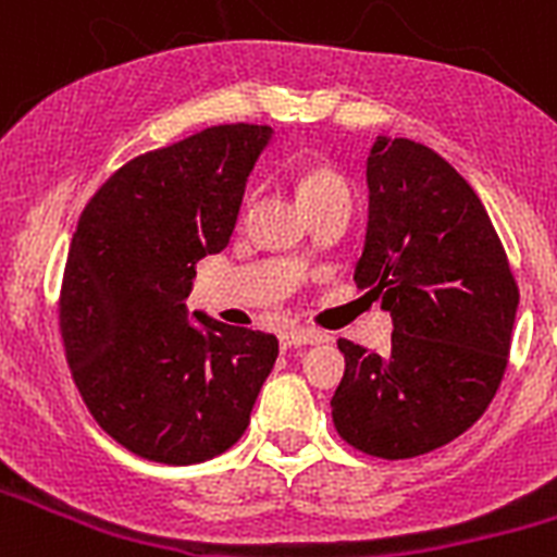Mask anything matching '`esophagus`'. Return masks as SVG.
Segmentation results:
<instances>
[{
    "mask_svg": "<svg viewBox=\"0 0 557 557\" xmlns=\"http://www.w3.org/2000/svg\"><path fill=\"white\" fill-rule=\"evenodd\" d=\"M326 339L329 334L314 332V329H284V332H278V343H282L284 351L298 346H312V343H326Z\"/></svg>",
    "mask_w": 557,
    "mask_h": 557,
    "instance_id": "34e87169",
    "label": "esophagus"
}]
</instances>
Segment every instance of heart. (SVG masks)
<instances>
[{
  "mask_svg": "<svg viewBox=\"0 0 557 557\" xmlns=\"http://www.w3.org/2000/svg\"><path fill=\"white\" fill-rule=\"evenodd\" d=\"M295 186H298V198H301V203L323 198L329 191H351L348 189V181L343 178L339 172L329 170V166H307V170L298 172Z\"/></svg>",
  "mask_w": 557,
  "mask_h": 557,
  "instance_id": "heart-1",
  "label": "heart"
}]
</instances>
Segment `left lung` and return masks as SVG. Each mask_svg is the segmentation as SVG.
<instances>
[{"instance_id": "left-lung-1", "label": "left lung", "mask_w": 557, "mask_h": 557, "mask_svg": "<svg viewBox=\"0 0 557 557\" xmlns=\"http://www.w3.org/2000/svg\"><path fill=\"white\" fill-rule=\"evenodd\" d=\"M368 234L354 282L393 318L391 351L339 339L334 430L354 449L407 460L451 444L494 401L519 287L469 181L426 145L379 136L368 156Z\"/></svg>"}]
</instances>
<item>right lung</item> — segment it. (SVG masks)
<instances>
[{
    "instance_id": "obj_1",
    "label": "right lung",
    "mask_w": 557,
    "mask_h": 557,
    "mask_svg": "<svg viewBox=\"0 0 557 557\" xmlns=\"http://www.w3.org/2000/svg\"><path fill=\"white\" fill-rule=\"evenodd\" d=\"M268 125H214L127 161L77 220L58 298L69 371L133 455L189 466L243 437L278 339L195 312V264L234 234Z\"/></svg>"
}]
</instances>
